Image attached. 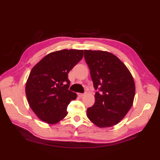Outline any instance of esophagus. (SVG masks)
<instances>
[{
    "instance_id": "obj_1",
    "label": "esophagus",
    "mask_w": 160,
    "mask_h": 160,
    "mask_svg": "<svg viewBox=\"0 0 160 160\" xmlns=\"http://www.w3.org/2000/svg\"><path fill=\"white\" fill-rule=\"evenodd\" d=\"M78 96L80 97V98H82L83 96H85V94H84V93H78Z\"/></svg>"
}]
</instances>
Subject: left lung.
<instances>
[{
    "mask_svg": "<svg viewBox=\"0 0 160 160\" xmlns=\"http://www.w3.org/2000/svg\"><path fill=\"white\" fill-rule=\"evenodd\" d=\"M84 52L93 87L100 89L95 94L94 104L87 108V115L98 127H111L125 117L133 103V78L113 53L100 50Z\"/></svg>",
    "mask_w": 160,
    "mask_h": 160,
    "instance_id": "1",
    "label": "left lung"
}]
</instances>
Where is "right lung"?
<instances>
[{"mask_svg":"<svg viewBox=\"0 0 160 160\" xmlns=\"http://www.w3.org/2000/svg\"><path fill=\"white\" fill-rule=\"evenodd\" d=\"M83 50L62 49L47 54L33 67L25 93L32 111L42 121L55 124L67 116L77 94L69 91L68 73L82 60Z\"/></svg>","mask_w":160,"mask_h":160,"instance_id":"add662e5","label":"right lung"}]
</instances>
